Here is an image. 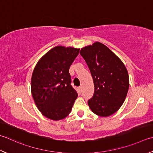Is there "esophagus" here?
<instances>
[{"label":"esophagus","instance_id":"34e87169","mask_svg":"<svg viewBox=\"0 0 153 153\" xmlns=\"http://www.w3.org/2000/svg\"><path fill=\"white\" fill-rule=\"evenodd\" d=\"M79 92L81 93V92H82V87H79Z\"/></svg>","mask_w":153,"mask_h":153}]
</instances>
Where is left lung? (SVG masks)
Wrapping results in <instances>:
<instances>
[{"label": "left lung", "mask_w": 153, "mask_h": 153, "mask_svg": "<svg viewBox=\"0 0 153 153\" xmlns=\"http://www.w3.org/2000/svg\"><path fill=\"white\" fill-rule=\"evenodd\" d=\"M79 53L89 69L95 87L94 95L88 100L89 107L101 117L113 114L123 103L129 87L125 65L100 42L83 48Z\"/></svg>", "instance_id": "1"}]
</instances>
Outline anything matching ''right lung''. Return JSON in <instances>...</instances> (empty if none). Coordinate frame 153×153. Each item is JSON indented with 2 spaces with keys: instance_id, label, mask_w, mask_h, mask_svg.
I'll return each instance as SVG.
<instances>
[{
  "instance_id": "right-lung-1",
  "label": "right lung",
  "mask_w": 153,
  "mask_h": 153,
  "mask_svg": "<svg viewBox=\"0 0 153 153\" xmlns=\"http://www.w3.org/2000/svg\"><path fill=\"white\" fill-rule=\"evenodd\" d=\"M79 52L74 48L56 46L36 65L31 92L38 109L47 118L61 120L71 112L77 93L71 85L69 70Z\"/></svg>"
}]
</instances>
